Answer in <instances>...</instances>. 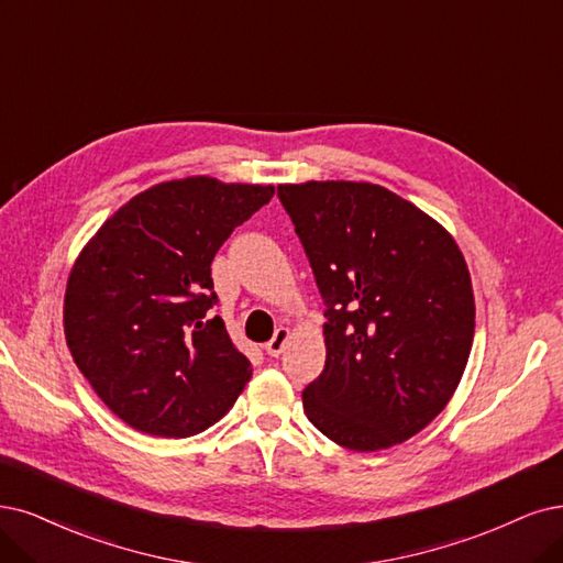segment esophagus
Instances as JSON below:
<instances>
[{"instance_id":"34e87169","label":"esophagus","mask_w":563,"mask_h":563,"mask_svg":"<svg viewBox=\"0 0 563 563\" xmlns=\"http://www.w3.org/2000/svg\"><path fill=\"white\" fill-rule=\"evenodd\" d=\"M289 336H292V331H289L287 327H278V329H276V334H274V339H271V341L264 345L266 355H271V357H278L280 352L285 350V345H287Z\"/></svg>"}]
</instances>
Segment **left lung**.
<instances>
[{"label":"left lung","mask_w":563,"mask_h":563,"mask_svg":"<svg viewBox=\"0 0 563 563\" xmlns=\"http://www.w3.org/2000/svg\"><path fill=\"white\" fill-rule=\"evenodd\" d=\"M327 306L306 418L355 452L420 433L460 387L475 334L466 260L422 208L364 180L278 185Z\"/></svg>","instance_id":"obj_1"}]
</instances>
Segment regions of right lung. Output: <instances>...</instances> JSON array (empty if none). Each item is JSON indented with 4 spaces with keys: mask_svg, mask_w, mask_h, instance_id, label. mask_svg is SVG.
Returning <instances> with one entry per match:
<instances>
[{
    "mask_svg": "<svg viewBox=\"0 0 563 563\" xmlns=\"http://www.w3.org/2000/svg\"><path fill=\"white\" fill-rule=\"evenodd\" d=\"M274 185L187 176L139 192L78 253L65 339L78 371L132 429L185 439L234 406L253 366L208 318L211 262Z\"/></svg>",
    "mask_w": 563,
    "mask_h": 563,
    "instance_id": "right-lung-1",
    "label": "right lung"
}]
</instances>
